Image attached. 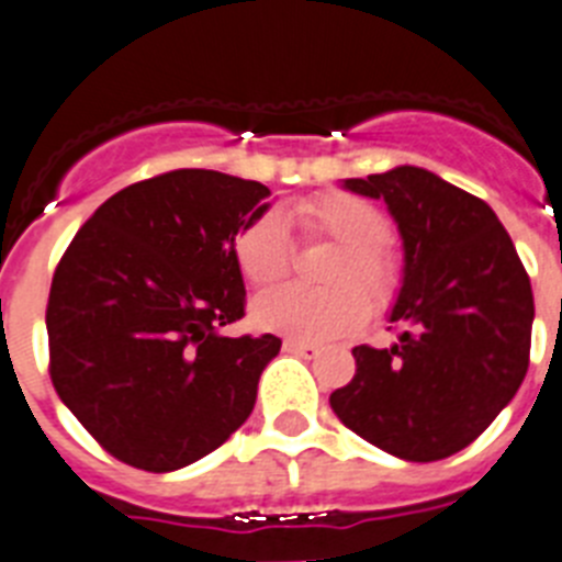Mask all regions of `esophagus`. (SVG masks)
<instances>
[{"instance_id":"esophagus-1","label":"esophagus","mask_w":562,"mask_h":562,"mask_svg":"<svg viewBox=\"0 0 562 562\" xmlns=\"http://www.w3.org/2000/svg\"><path fill=\"white\" fill-rule=\"evenodd\" d=\"M284 351L286 355L304 357V360H315V357L321 355V349H317V346H312V342H304V340H292V337H286L284 340Z\"/></svg>"}]
</instances>
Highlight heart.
Listing matches in <instances>:
<instances>
[{"mask_svg": "<svg viewBox=\"0 0 562 562\" xmlns=\"http://www.w3.org/2000/svg\"><path fill=\"white\" fill-rule=\"evenodd\" d=\"M295 222L306 236L329 238L337 252L324 278L331 286H276L252 301V324L304 342H329L360 329L371 306L389 310L402 290V258L385 241L389 220L374 202L357 193L326 191L295 205ZM292 241L281 213L261 211L233 236V261L256 286L286 276Z\"/></svg>", "mask_w": 562, "mask_h": 562, "instance_id": "1", "label": "heart"}]
</instances>
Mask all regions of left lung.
<instances>
[{"label": "left lung", "mask_w": 562, "mask_h": 562, "mask_svg": "<svg viewBox=\"0 0 562 562\" xmlns=\"http://www.w3.org/2000/svg\"><path fill=\"white\" fill-rule=\"evenodd\" d=\"M385 200L405 278L391 349L355 346L357 371L329 396L337 419L405 461H439L479 439L529 369L535 301L513 238L473 193L416 166L346 180Z\"/></svg>", "instance_id": "obj_1"}]
</instances>
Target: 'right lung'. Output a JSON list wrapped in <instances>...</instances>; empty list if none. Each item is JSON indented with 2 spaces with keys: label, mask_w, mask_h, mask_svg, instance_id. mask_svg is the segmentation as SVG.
<instances>
[{
  "label": "right lung",
  "mask_w": 562,
  "mask_h": 562,
  "mask_svg": "<svg viewBox=\"0 0 562 562\" xmlns=\"http://www.w3.org/2000/svg\"><path fill=\"white\" fill-rule=\"evenodd\" d=\"M270 188L205 168L134 182L69 241L47 301L49 380L106 453L148 473L193 464L256 405L276 335L245 317L238 227Z\"/></svg>",
  "instance_id": "right-lung-1"
}]
</instances>
